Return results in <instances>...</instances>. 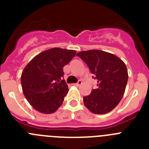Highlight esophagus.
Returning a JSON list of instances; mask_svg holds the SVG:
<instances>
[{
	"label": "esophagus",
	"instance_id": "obj_1",
	"mask_svg": "<svg viewBox=\"0 0 149 149\" xmlns=\"http://www.w3.org/2000/svg\"><path fill=\"white\" fill-rule=\"evenodd\" d=\"M82 81H81V80H79L78 81H77V83H76V84H74V85L77 86H81V84H82Z\"/></svg>",
	"mask_w": 149,
	"mask_h": 149
}]
</instances>
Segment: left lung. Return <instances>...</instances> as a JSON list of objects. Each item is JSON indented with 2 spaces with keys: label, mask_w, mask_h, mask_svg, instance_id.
I'll use <instances>...</instances> for the list:
<instances>
[{
  "label": "left lung",
  "mask_w": 149,
  "mask_h": 149,
  "mask_svg": "<svg viewBox=\"0 0 149 149\" xmlns=\"http://www.w3.org/2000/svg\"><path fill=\"white\" fill-rule=\"evenodd\" d=\"M97 80V89L84 97V105L95 114H104L113 110L125 93L128 79L125 64L118 56L100 50L77 54Z\"/></svg>",
  "instance_id": "1"
}]
</instances>
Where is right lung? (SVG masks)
Here are the masks:
<instances>
[{
	"instance_id": "right-lung-1",
	"label": "right lung",
	"mask_w": 149,
	"mask_h": 149,
	"mask_svg": "<svg viewBox=\"0 0 149 149\" xmlns=\"http://www.w3.org/2000/svg\"><path fill=\"white\" fill-rule=\"evenodd\" d=\"M74 50L53 48L41 52L24 68L21 76L22 90L36 110L53 113L60 107L68 92L63 67L75 56Z\"/></svg>"
}]
</instances>
